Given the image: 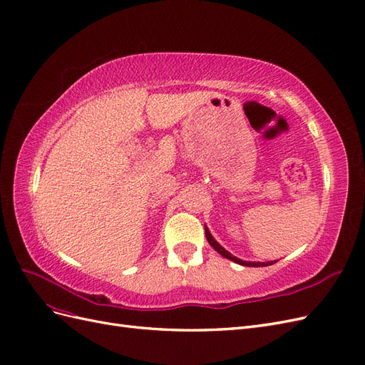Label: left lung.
Masks as SVG:
<instances>
[{"mask_svg":"<svg viewBox=\"0 0 365 365\" xmlns=\"http://www.w3.org/2000/svg\"><path fill=\"white\" fill-rule=\"evenodd\" d=\"M205 237H207V240H208V244L212 245V247L220 254V256L228 259V260H231V262H235V263H239V264H242V267H254V268H257V267H268V264L275 263V260H271V262H247V260L237 259L236 256H233V254L228 252L222 245H220L219 242L215 240V237L212 236V233H210L207 227H205Z\"/></svg>","mask_w":365,"mask_h":365,"instance_id":"8db88e82","label":"left lung"}]
</instances>
